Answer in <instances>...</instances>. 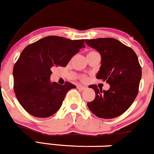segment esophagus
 <instances>
[{"label": "esophagus", "mask_w": 154, "mask_h": 154, "mask_svg": "<svg viewBox=\"0 0 154 154\" xmlns=\"http://www.w3.org/2000/svg\"><path fill=\"white\" fill-rule=\"evenodd\" d=\"M77 88H78L79 90H80V91H84V90L86 89V87H85V86H82V85H77Z\"/></svg>", "instance_id": "1"}]
</instances>
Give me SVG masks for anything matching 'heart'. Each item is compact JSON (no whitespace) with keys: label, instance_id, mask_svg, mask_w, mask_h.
<instances>
[{"label":"heart","instance_id":"heart-1","mask_svg":"<svg viewBox=\"0 0 154 154\" xmlns=\"http://www.w3.org/2000/svg\"><path fill=\"white\" fill-rule=\"evenodd\" d=\"M93 53H95V51H91V52H89V54H93ZM80 79H81V80H82V81H86V80H87V77H86V76H82Z\"/></svg>","mask_w":154,"mask_h":154}]
</instances>
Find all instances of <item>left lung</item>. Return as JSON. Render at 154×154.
Segmentation results:
<instances>
[{
  "label": "left lung",
  "instance_id": "obj_1",
  "mask_svg": "<svg viewBox=\"0 0 154 154\" xmlns=\"http://www.w3.org/2000/svg\"><path fill=\"white\" fill-rule=\"evenodd\" d=\"M88 45L98 51L101 56V66L96 78L110 85L108 91H102L96 85L90 88L95 91V99L88 106L95 116L112 119L125 113L139 91L142 69L137 56L131 48L114 38L86 40Z\"/></svg>",
  "mask_w": 154,
  "mask_h": 154
}]
</instances>
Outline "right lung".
Listing matches in <instances>:
<instances>
[{
  "label": "right lung",
  "mask_w": 154,
  "mask_h": 154,
  "mask_svg": "<svg viewBox=\"0 0 154 154\" xmlns=\"http://www.w3.org/2000/svg\"><path fill=\"white\" fill-rule=\"evenodd\" d=\"M85 40H69L48 36L29 44L23 50L14 66V91L26 112L39 118L52 116L61 106L66 93L75 85L51 82L54 66L65 67Z\"/></svg>",
  "instance_id": "obj_1"
}]
</instances>
